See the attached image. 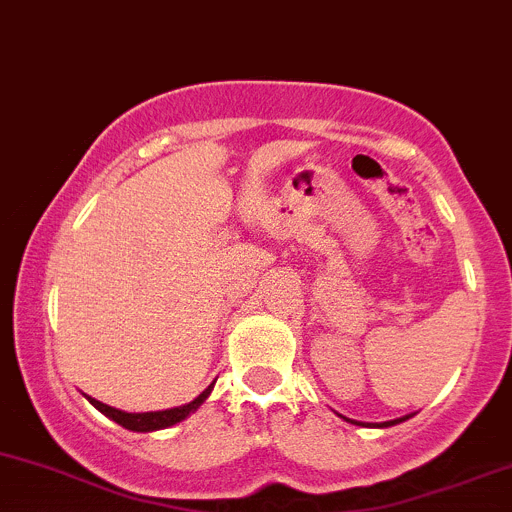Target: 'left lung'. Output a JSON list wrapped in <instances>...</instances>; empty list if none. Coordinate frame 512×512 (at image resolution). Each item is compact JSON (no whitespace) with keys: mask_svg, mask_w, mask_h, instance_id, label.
Here are the masks:
<instances>
[{"mask_svg":"<svg viewBox=\"0 0 512 512\" xmlns=\"http://www.w3.org/2000/svg\"><path fill=\"white\" fill-rule=\"evenodd\" d=\"M408 417H412V415H405V417H398V420L383 422V425H378V427H390V425H398V422H405V420H408ZM346 422H354V420H349V417H346ZM354 425H359V422H354Z\"/></svg>","mask_w":512,"mask_h":512,"instance_id":"1","label":"left lung"}]
</instances>
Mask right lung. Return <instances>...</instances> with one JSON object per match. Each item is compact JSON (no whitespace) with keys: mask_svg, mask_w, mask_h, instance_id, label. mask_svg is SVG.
Wrapping results in <instances>:
<instances>
[{"mask_svg":"<svg viewBox=\"0 0 512 512\" xmlns=\"http://www.w3.org/2000/svg\"><path fill=\"white\" fill-rule=\"evenodd\" d=\"M212 386H214V383H212ZM212 386H207L188 405H180V408H170V410H156V412H124V410L112 408V405H104V403H100V400L90 398V395H87V400H90V403L95 405V408L100 410L102 415H107L109 420H114L117 425L126 427V430H131V432H153V430H166V427H170V425H178V422H183L185 417L190 415V412H195L202 403H205L207 395L212 393Z\"/></svg>","mask_w":512,"mask_h":512,"instance_id":"right-lung-1","label":"right lung"}]
</instances>
